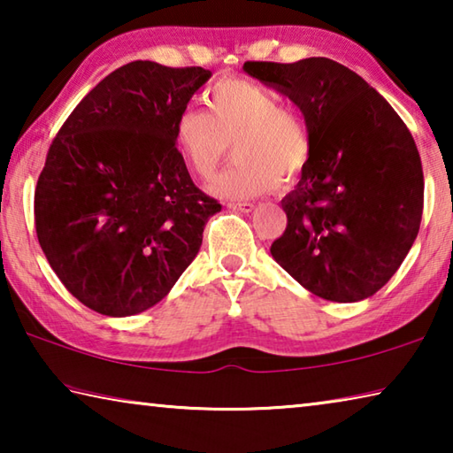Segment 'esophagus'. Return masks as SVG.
Segmentation results:
<instances>
[{"mask_svg":"<svg viewBox=\"0 0 453 453\" xmlns=\"http://www.w3.org/2000/svg\"><path fill=\"white\" fill-rule=\"evenodd\" d=\"M229 210H235V211H242V213H250L254 211L256 205L250 203V202H242V203H227Z\"/></svg>","mask_w":453,"mask_h":453,"instance_id":"obj_1","label":"esophagus"}]
</instances>
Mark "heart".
<instances>
[{"instance_id":"obj_1","label":"heart","mask_w":453,"mask_h":453,"mask_svg":"<svg viewBox=\"0 0 453 453\" xmlns=\"http://www.w3.org/2000/svg\"><path fill=\"white\" fill-rule=\"evenodd\" d=\"M208 111L186 107L173 121V143L191 172L211 180L234 143L237 162L213 183L224 197H251L294 183L311 159V135L300 113L281 107L270 88L221 80L205 94Z\"/></svg>"}]
</instances>
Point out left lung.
<instances>
[{"label": "left lung", "instance_id": "obj_1", "mask_svg": "<svg viewBox=\"0 0 453 453\" xmlns=\"http://www.w3.org/2000/svg\"><path fill=\"white\" fill-rule=\"evenodd\" d=\"M243 72L286 94L311 135V159L281 199L288 227L272 256L329 302L381 289L408 256L424 211L416 142L394 107L327 58L245 61Z\"/></svg>", "mask_w": 453, "mask_h": 453}]
</instances>
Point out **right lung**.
<instances>
[{"label":"right lung","mask_w":453,"mask_h":453,"mask_svg":"<svg viewBox=\"0 0 453 453\" xmlns=\"http://www.w3.org/2000/svg\"><path fill=\"white\" fill-rule=\"evenodd\" d=\"M210 78L203 67L121 65L50 145L34 199L37 240L67 291L102 316L162 302L221 210L173 143L175 118Z\"/></svg>","instance_id":"add662e5"}]
</instances>
